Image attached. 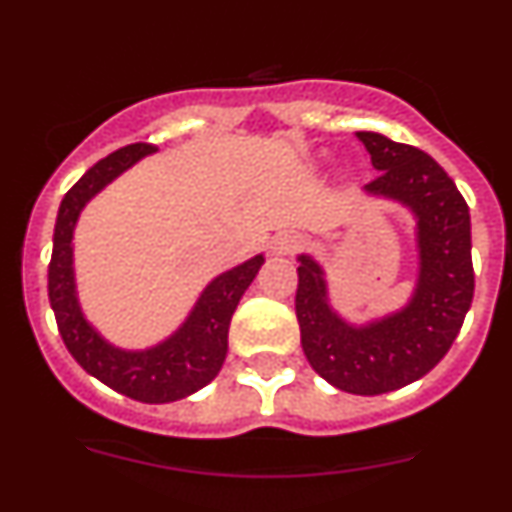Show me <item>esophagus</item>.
I'll use <instances>...</instances> for the list:
<instances>
[{"mask_svg": "<svg viewBox=\"0 0 512 512\" xmlns=\"http://www.w3.org/2000/svg\"><path fill=\"white\" fill-rule=\"evenodd\" d=\"M302 242V235H297V232H280L272 240V252L275 255H294L302 247Z\"/></svg>", "mask_w": 512, "mask_h": 512, "instance_id": "obj_1", "label": "esophagus"}]
</instances>
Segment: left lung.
<instances>
[{
  "instance_id": "obj_1",
  "label": "left lung",
  "mask_w": 512,
  "mask_h": 512,
  "mask_svg": "<svg viewBox=\"0 0 512 512\" xmlns=\"http://www.w3.org/2000/svg\"><path fill=\"white\" fill-rule=\"evenodd\" d=\"M379 170L364 193L411 210L418 277L409 302L352 324L329 304L324 270L299 255L294 297L302 349L322 379L359 396L396 391L426 376L451 349L473 302L471 215L456 183L428 153L381 133H356Z\"/></svg>"
}]
</instances>
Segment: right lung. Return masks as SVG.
<instances>
[{
  "mask_svg": "<svg viewBox=\"0 0 512 512\" xmlns=\"http://www.w3.org/2000/svg\"><path fill=\"white\" fill-rule=\"evenodd\" d=\"M153 151L156 148L151 143L121 148L98 160L64 195L56 215L54 250L49 262V302L66 349L84 366V371L128 399L143 404H170L208 386L223 369L232 312L255 280L265 255H255L215 277L200 292L185 322L163 342L148 349H121L103 339L79 304L71 240L86 203Z\"/></svg>",
  "mask_w": 512,
  "mask_h": 512,
  "instance_id": "right-lung-1",
  "label": "right lung"
}]
</instances>
